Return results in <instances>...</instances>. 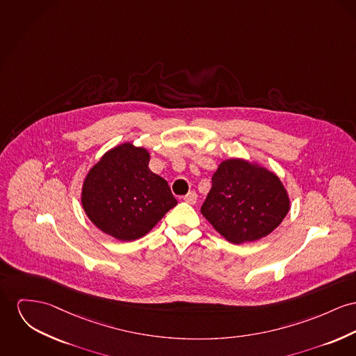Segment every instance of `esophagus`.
Masks as SVG:
<instances>
[{"label": "esophagus", "instance_id": "obj_1", "mask_svg": "<svg viewBox=\"0 0 356 356\" xmlns=\"http://www.w3.org/2000/svg\"><path fill=\"white\" fill-rule=\"evenodd\" d=\"M184 200L190 204V205H194L195 202H197V194H195V191H189L185 197H184Z\"/></svg>", "mask_w": 356, "mask_h": 356}]
</instances>
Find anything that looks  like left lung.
Returning a JSON list of instances; mask_svg holds the SVG:
<instances>
[{
    "mask_svg": "<svg viewBox=\"0 0 356 356\" xmlns=\"http://www.w3.org/2000/svg\"><path fill=\"white\" fill-rule=\"evenodd\" d=\"M289 209V194L277 174L232 158L217 167L201 213L221 236L241 244L270 235Z\"/></svg>",
    "mask_w": 356,
    "mask_h": 356,
    "instance_id": "1",
    "label": "left lung"
}]
</instances>
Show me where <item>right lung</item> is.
<instances>
[{
  "mask_svg": "<svg viewBox=\"0 0 356 356\" xmlns=\"http://www.w3.org/2000/svg\"><path fill=\"white\" fill-rule=\"evenodd\" d=\"M148 163L144 147L122 143L89 170L81 202L104 234L121 241L140 238L177 205L166 179L154 174Z\"/></svg>",
  "mask_w": 356,
  "mask_h": 356,
  "instance_id": "add662e5",
  "label": "right lung"
}]
</instances>
